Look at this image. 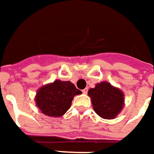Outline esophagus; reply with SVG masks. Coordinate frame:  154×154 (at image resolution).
<instances>
[{"label": "esophagus", "mask_w": 154, "mask_h": 154, "mask_svg": "<svg viewBox=\"0 0 154 154\" xmlns=\"http://www.w3.org/2000/svg\"><path fill=\"white\" fill-rule=\"evenodd\" d=\"M88 88H85V89L82 90V93H83L84 94H88Z\"/></svg>", "instance_id": "34e87169"}]
</instances>
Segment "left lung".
<instances>
[{
    "label": "left lung",
    "instance_id": "left-lung-1",
    "mask_svg": "<svg viewBox=\"0 0 154 154\" xmlns=\"http://www.w3.org/2000/svg\"><path fill=\"white\" fill-rule=\"evenodd\" d=\"M88 94L96 114L103 119L111 120L120 114L124 106V94L121 89L107 82L97 83L90 88Z\"/></svg>",
    "mask_w": 154,
    "mask_h": 154
}]
</instances>
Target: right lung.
<instances>
[{
	"label": "right lung",
	"mask_w": 154,
	"mask_h": 154,
	"mask_svg": "<svg viewBox=\"0 0 154 154\" xmlns=\"http://www.w3.org/2000/svg\"><path fill=\"white\" fill-rule=\"evenodd\" d=\"M81 94L71 82L55 80L37 91L36 106L47 116H62L71 107L73 98Z\"/></svg>",
	"instance_id": "right-lung-1"
}]
</instances>
